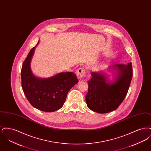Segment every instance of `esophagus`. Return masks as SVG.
Instances as JSON below:
<instances>
[{"label": "esophagus", "mask_w": 151, "mask_h": 151, "mask_svg": "<svg viewBox=\"0 0 151 151\" xmlns=\"http://www.w3.org/2000/svg\"><path fill=\"white\" fill-rule=\"evenodd\" d=\"M76 76L79 79H81L83 77L86 76V72L84 68H79V69L76 71Z\"/></svg>", "instance_id": "1"}]
</instances>
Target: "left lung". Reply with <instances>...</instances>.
<instances>
[{"mask_svg":"<svg viewBox=\"0 0 151 151\" xmlns=\"http://www.w3.org/2000/svg\"><path fill=\"white\" fill-rule=\"evenodd\" d=\"M109 69L113 71V80L106 72H92V78L88 81L86 105L98 113H108L119 107L127 93L132 78L131 62L113 65Z\"/></svg>","mask_w":151,"mask_h":151,"instance_id":"8db88e82","label":"left lung"}]
</instances>
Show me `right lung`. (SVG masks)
<instances>
[{
	"label": "right lung",
	"mask_w": 151,
	"mask_h": 151,
	"mask_svg": "<svg viewBox=\"0 0 151 151\" xmlns=\"http://www.w3.org/2000/svg\"><path fill=\"white\" fill-rule=\"evenodd\" d=\"M29 52L22 65V88L28 100L35 108L45 112H53L62 108L68 91L78 83L73 72H60L47 78L36 77L30 63L36 46Z\"/></svg>",
	"instance_id": "right-lung-1"
}]
</instances>
